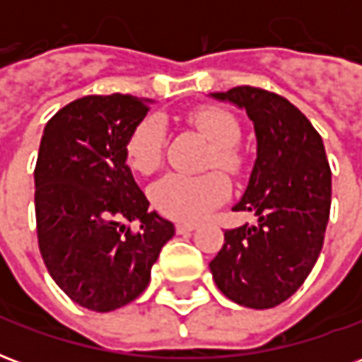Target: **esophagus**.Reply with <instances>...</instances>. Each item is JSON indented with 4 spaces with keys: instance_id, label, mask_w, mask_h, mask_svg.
<instances>
[{
    "instance_id": "obj_1",
    "label": "esophagus",
    "mask_w": 362,
    "mask_h": 362,
    "mask_svg": "<svg viewBox=\"0 0 362 362\" xmlns=\"http://www.w3.org/2000/svg\"><path fill=\"white\" fill-rule=\"evenodd\" d=\"M196 227L197 225L196 223H192V221H178V223H176V233H180V235H184V233H192Z\"/></svg>"
}]
</instances>
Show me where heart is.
I'll return each instance as SVG.
<instances>
[{"label":"heart","mask_w":362,"mask_h":362,"mask_svg":"<svg viewBox=\"0 0 362 362\" xmlns=\"http://www.w3.org/2000/svg\"><path fill=\"white\" fill-rule=\"evenodd\" d=\"M213 143L207 165L219 166L225 173H238L243 155L236 143L240 141L243 127L238 119L219 106H199L186 116ZM166 127L158 116H145L137 122L126 141L129 165L143 174L157 170L165 155ZM230 186L217 170L204 174L168 173L151 184L149 196L158 211L174 219H197L227 199Z\"/></svg>","instance_id":"1"}]
</instances>
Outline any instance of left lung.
Returning <instances> with one entry per match:
<instances>
[{
	"label": "left lung",
	"mask_w": 362,
	"mask_h": 362,
	"mask_svg": "<svg viewBox=\"0 0 362 362\" xmlns=\"http://www.w3.org/2000/svg\"><path fill=\"white\" fill-rule=\"evenodd\" d=\"M246 110L258 158L235 211L256 213V225L227 228L211 259L225 296L248 308H273L296 293L318 259L332 205V170L320 134L285 96L240 85L213 93Z\"/></svg>",
	"instance_id": "obj_1"
}]
</instances>
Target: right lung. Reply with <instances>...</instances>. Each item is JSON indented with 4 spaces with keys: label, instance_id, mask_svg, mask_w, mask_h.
<instances>
[{
    "label": "right lung",
    "instance_id": "right-lung-1",
    "mask_svg": "<svg viewBox=\"0 0 362 362\" xmlns=\"http://www.w3.org/2000/svg\"><path fill=\"white\" fill-rule=\"evenodd\" d=\"M149 112L137 96L89 95L44 127L35 168L38 248L52 279L74 303L116 310L147 288L151 267L174 236L127 166L126 141ZM140 221L132 231L126 222Z\"/></svg>",
    "mask_w": 362,
    "mask_h": 362
}]
</instances>
